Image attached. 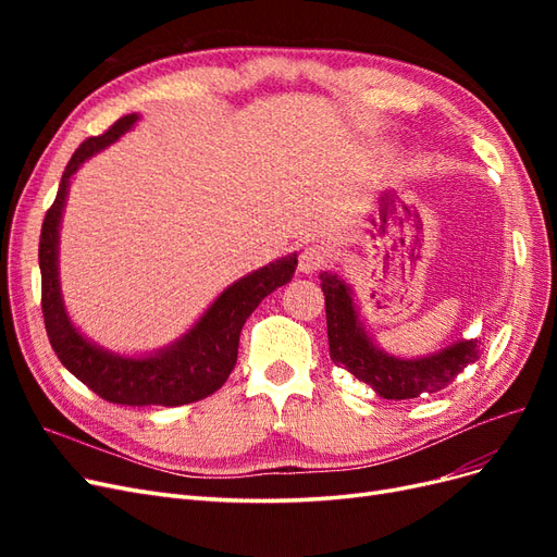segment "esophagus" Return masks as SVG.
Here are the masks:
<instances>
[{"label": "esophagus", "instance_id": "34e87169", "mask_svg": "<svg viewBox=\"0 0 557 557\" xmlns=\"http://www.w3.org/2000/svg\"><path fill=\"white\" fill-rule=\"evenodd\" d=\"M325 252L320 250L318 246H307V248H301V252H299V272H305V274H315V272H320V269L325 267Z\"/></svg>", "mask_w": 557, "mask_h": 557}]
</instances>
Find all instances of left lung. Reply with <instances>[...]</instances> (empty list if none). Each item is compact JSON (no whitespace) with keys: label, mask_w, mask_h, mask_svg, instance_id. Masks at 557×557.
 Segmentation results:
<instances>
[{"label":"left lung","mask_w":557,"mask_h":557,"mask_svg":"<svg viewBox=\"0 0 557 557\" xmlns=\"http://www.w3.org/2000/svg\"><path fill=\"white\" fill-rule=\"evenodd\" d=\"M320 288L325 293L330 358L344 367L358 381L367 383L383 399H413L423 393L444 391L465 367L481 356L479 339L455 342L428 358L401 360L387 356L374 346L364 332L352 290L336 274H320Z\"/></svg>","instance_id":"8db88e82"}]
</instances>
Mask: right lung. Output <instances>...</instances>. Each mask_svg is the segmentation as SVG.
Segmentation results:
<instances>
[{
    "label": "right lung",
    "instance_id": "1",
    "mask_svg": "<svg viewBox=\"0 0 557 557\" xmlns=\"http://www.w3.org/2000/svg\"><path fill=\"white\" fill-rule=\"evenodd\" d=\"M137 121V113L117 117L104 134L83 141L70 164L64 166L55 201L46 211L41 225V311L48 342L53 346L58 360L92 393L107 401L125 404V407H148V404L181 407V404L213 395L227 381L234 364H237L239 334L246 318L258 309L269 293H274L293 278L297 256L269 262L258 272L232 283L197 320L195 327L185 332L172 346L158 350L156 356L125 358L88 342L66 315L60 295V221L66 193H70V178L78 166L92 158L97 150L121 139Z\"/></svg>",
    "mask_w": 557,
    "mask_h": 557
}]
</instances>
